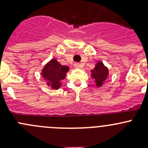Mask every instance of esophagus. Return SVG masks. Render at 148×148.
<instances>
[{
	"label": "esophagus",
	"mask_w": 148,
	"mask_h": 148,
	"mask_svg": "<svg viewBox=\"0 0 148 148\" xmlns=\"http://www.w3.org/2000/svg\"><path fill=\"white\" fill-rule=\"evenodd\" d=\"M74 66L75 67L76 69H79L80 67H81V66H80V64L79 63H75L74 64Z\"/></svg>",
	"instance_id": "1"
}]
</instances>
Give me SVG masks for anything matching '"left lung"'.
<instances>
[{
    "label": "left lung",
    "instance_id": "1",
    "mask_svg": "<svg viewBox=\"0 0 148 148\" xmlns=\"http://www.w3.org/2000/svg\"><path fill=\"white\" fill-rule=\"evenodd\" d=\"M108 69L102 62H98L92 71V77L95 79L97 86H101L108 76Z\"/></svg>",
    "mask_w": 148,
    "mask_h": 148
}]
</instances>
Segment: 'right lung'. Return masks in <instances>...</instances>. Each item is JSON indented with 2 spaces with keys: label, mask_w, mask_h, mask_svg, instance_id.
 <instances>
[{
  "label": "right lung",
  "mask_w": 148,
  "mask_h": 148,
  "mask_svg": "<svg viewBox=\"0 0 148 148\" xmlns=\"http://www.w3.org/2000/svg\"><path fill=\"white\" fill-rule=\"evenodd\" d=\"M68 66L61 65L56 59H52L42 70V76L49 86L53 89H58L62 85L61 81L65 79Z\"/></svg>",
  "instance_id": "right-lung-1"
}]
</instances>
